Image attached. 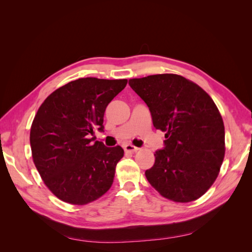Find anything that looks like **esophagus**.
Returning <instances> with one entry per match:
<instances>
[{
  "instance_id": "obj_1",
  "label": "esophagus",
  "mask_w": 252,
  "mask_h": 252,
  "mask_svg": "<svg viewBox=\"0 0 252 252\" xmlns=\"http://www.w3.org/2000/svg\"><path fill=\"white\" fill-rule=\"evenodd\" d=\"M124 150L126 152H135V151L139 150V148L135 147V146H132V145H130V144H127L124 146Z\"/></svg>"
}]
</instances>
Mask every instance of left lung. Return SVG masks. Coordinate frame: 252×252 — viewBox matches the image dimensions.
I'll return each mask as SVG.
<instances>
[{
	"label": "left lung",
	"mask_w": 252,
	"mask_h": 252,
	"mask_svg": "<svg viewBox=\"0 0 252 252\" xmlns=\"http://www.w3.org/2000/svg\"><path fill=\"white\" fill-rule=\"evenodd\" d=\"M147 104L164 148L145 175L159 194L174 202L199 199L218 178L225 156L223 119L209 94L182 75L164 73L129 80Z\"/></svg>",
	"instance_id": "left-lung-1"
}]
</instances>
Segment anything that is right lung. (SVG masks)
Masks as SVG:
<instances>
[{
    "mask_svg": "<svg viewBox=\"0 0 252 252\" xmlns=\"http://www.w3.org/2000/svg\"><path fill=\"white\" fill-rule=\"evenodd\" d=\"M127 80L82 78L47 96L30 129L33 163L50 191L73 205L94 202L111 187L121 146L94 141L107 105Z\"/></svg>",
    "mask_w": 252,
    "mask_h": 252,
    "instance_id": "add662e5",
    "label": "right lung"
}]
</instances>
